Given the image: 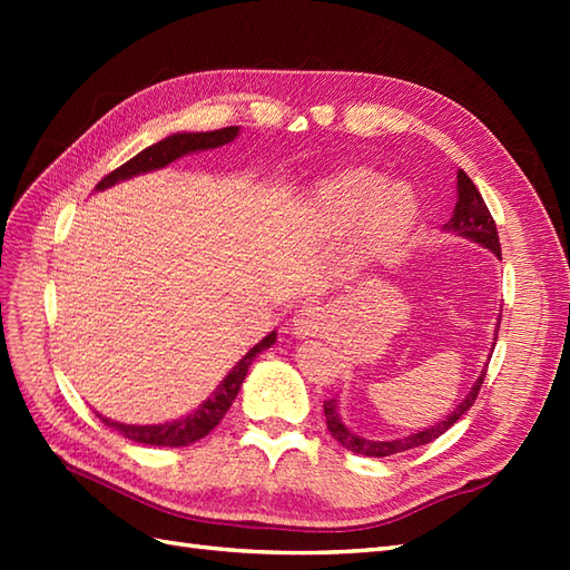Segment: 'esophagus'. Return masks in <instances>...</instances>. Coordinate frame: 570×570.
I'll return each mask as SVG.
<instances>
[{"label": "esophagus", "instance_id": "34e87169", "mask_svg": "<svg viewBox=\"0 0 570 570\" xmlns=\"http://www.w3.org/2000/svg\"><path fill=\"white\" fill-rule=\"evenodd\" d=\"M325 323H328V311H325L318 304H308L294 316V333L298 337L321 335L323 328H325Z\"/></svg>", "mask_w": 570, "mask_h": 570}]
</instances>
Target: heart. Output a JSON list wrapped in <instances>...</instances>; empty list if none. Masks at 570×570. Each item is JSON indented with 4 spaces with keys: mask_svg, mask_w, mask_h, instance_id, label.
<instances>
[{
    "mask_svg": "<svg viewBox=\"0 0 570 570\" xmlns=\"http://www.w3.org/2000/svg\"><path fill=\"white\" fill-rule=\"evenodd\" d=\"M313 213L323 223L350 227L360 223V254L382 259L402 245L416 217V198L406 186H384L370 168L343 171L313 193Z\"/></svg>",
    "mask_w": 570,
    "mask_h": 570,
    "instance_id": "1",
    "label": "heart"
}]
</instances>
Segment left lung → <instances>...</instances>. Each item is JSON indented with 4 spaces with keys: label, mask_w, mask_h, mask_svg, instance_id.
<instances>
[{
    "label": "left lung",
    "mask_w": 570,
    "mask_h": 570,
    "mask_svg": "<svg viewBox=\"0 0 570 570\" xmlns=\"http://www.w3.org/2000/svg\"><path fill=\"white\" fill-rule=\"evenodd\" d=\"M443 229H445V233H455L460 237H468L472 242H478V245L494 252V257L502 259L498 225H494L485 200H482L480 190L468 178V174L463 171V168H460V171H458V203H455V210H453L451 220L443 225ZM498 331H500V318H498ZM482 380H485V370H482L478 382L472 384L470 394L455 406L453 414H448L443 421L435 423V426H429V429H423L419 433L404 435V439H394V441H370V439H362V435L350 431L345 423L341 421L335 399H328V402H323L325 423H328V431H331L333 439L341 443L343 448H347V451H353L357 455L386 458V455H394V453H404V451H409V448H419V445H426V443L435 441V439H439V435H443L448 429H451L453 423L460 416H463L472 404H475L478 392H480V386H482Z\"/></svg>",
    "instance_id": "left-lung-1"
}]
</instances>
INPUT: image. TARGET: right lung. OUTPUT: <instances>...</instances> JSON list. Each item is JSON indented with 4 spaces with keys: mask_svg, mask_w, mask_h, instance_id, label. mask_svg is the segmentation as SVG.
<instances>
[{
    "mask_svg": "<svg viewBox=\"0 0 570 570\" xmlns=\"http://www.w3.org/2000/svg\"><path fill=\"white\" fill-rule=\"evenodd\" d=\"M239 127H225V129H215V131H178V135L166 137L161 141L151 144L149 149L139 151L135 159H129L127 164H122L119 168H115L112 174H107L98 186V190L110 188L119 180H127L131 176L147 174V171H156V168H164L171 161L180 159V156L193 154V151H208V149H217L223 144L233 141L237 137ZM276 343V333L272 331L269 335L254 345L249 353L242 357L237 365L227 372V377L217 384V390L213 392V396L205 399V402L193 411V414L176 419L171 423H159V426H131V423H119V421H110L102 419L105 426H110L115 431H119L129 441L137 443H147V445H164V448H178V445H190L200 441L203 435H208L217 423L223 421V416L227 414V409L233 406L235 396L239 392L242 382L247 377V370L252 365V360L257 357L262 350L272 347Z\"/></svg>",
    "mask_w": 570,
    "mask_h": 570,
    "instance_id": "obj_1",
    "label": "right lung"
}]
</instances>
